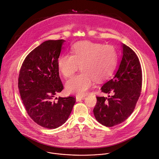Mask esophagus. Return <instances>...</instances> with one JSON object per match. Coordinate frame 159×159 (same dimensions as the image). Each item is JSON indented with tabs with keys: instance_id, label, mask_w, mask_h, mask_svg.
<instances>
[{
	"instance_id": "esophagus-1",
	"label": "esophagus",
	"mask_w": 159,
	"mask_h": 159,
	"mask_svg": "<svg viewBox=\"0 0 159 159\" xmlns=\"http://www.w3.org/2000/svg\"><path fill=\"white\" fill-rule=\"evenodd\" d=\"M85 99V96H76V101L77 102H79V101H80L82 99Z\"/></svg>"
}]
</instances>
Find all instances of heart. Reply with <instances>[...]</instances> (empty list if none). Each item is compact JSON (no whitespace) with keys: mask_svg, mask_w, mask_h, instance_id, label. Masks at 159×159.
I'll return each mask as SVG.
<instances>
[{"mask_svg":"<svg viewBox=\"0 0 159 159\" xmlns=\"http://www.w3.org/2000/svg\"><path fill=\"white\" fill-rule=\"evenodd\" d=\"M71 51L72 55L63 54L57 61L58 69L65 78L73 75L80 66L81 73L66 83V89L71 94L84 95L93 80L97 82L106 80L117 65V51L110 45L81 41L75 43Z\"/></svg>","mask_w":159,"mask_h":159,"instance_id":"1","label":"heart"}]
</instances>
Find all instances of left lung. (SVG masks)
<instances>
[{"label":"left lung","mask_w":159,"mask_h":159,"mask_svg":"<svg viewBox=\"0 0 159 159\" xmlns=\"http://www.w3.org/2000/svg\"><path fill=\"white\" fill-rule=\"evenodd\" d=\"M122 56L115 76L101 88L107 97H96L93 110L96 120L107 127L125 121L133 112L141 94L142 71L136 53L122 44Z\"/></svg>","instance_id":"8db88e82"}]
</instances>
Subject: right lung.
I'll return each mask as SVG.
<instances>
[{
    "label": "right lung",
    "mask_w": 159,
    "mask_h": 159,
    "mask_svg": "<svg viewBox=\"0 0 159 159\" xmlns=\"http://www.w3.org/2000/svg\"><path fill=\"white\" fill-rule=\"evenodd\" d=\"M65 40H46L31 51L21 67L18 88L31 119L47 129H56L68 119L75 103L73 96L54 98L63 85L57 61Z\"/></svg>",
    "instance_id": "right-lung-1"
}]
</instances>
